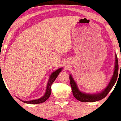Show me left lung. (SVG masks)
Masks as SVG:
<instances>
[{"label": "left lung", "mask_w": 121, "mask_h": 121, "mask_svg": "<svg viewBox=\"0 0 121 121\" xmlns=\"http://www.w3.org/2000/svg\"><path fill=\"white\" fill-rule=\"evenodd\" d=\"M115 65H114V72H113L112 77H111L107 86L102 91L99 92V93H88L81 91L78 88L77 84L76 81L74 80L71 74H70V82L71 89H72L73 94L76 99L82 102H93L100 100L107 95V94L110 91V90L112 89L114 84L116 82L117 80L118 74V62L117 56L116 54H115Z\"/></svg>", "instance_id": "obj_1"}]
</instances>
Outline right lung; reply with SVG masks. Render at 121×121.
Returning <instances> with one entry per match:
<instances>
[{"mask_svg": "<svg viewBox=\"0 0 121 121\" xmlns=\"http://www.w3.org/2000/svg\"><path fill=\"white\" fill-rule=\"evenodd\" d=\"M62 69H63V67H60V68L56 70L55 71H53V72L51 74L50 77H49V80L48 81L47 84L45 93L44 94V95L42 97H40L39 99H37L32 100L29 101H24L22 100H21L20 99H19L21 100L22 102L28 104H40L45 102V101H46L50 96L51 93V86L52 84L54 82V81L55 80V79L56 78V77L58 76V75H59V74L61 72Z\"/></svg>", "mask_w": 121, "mask_h": 121, "instance_id": "right-lung-1", "label": "right lung"}]
</instances>
